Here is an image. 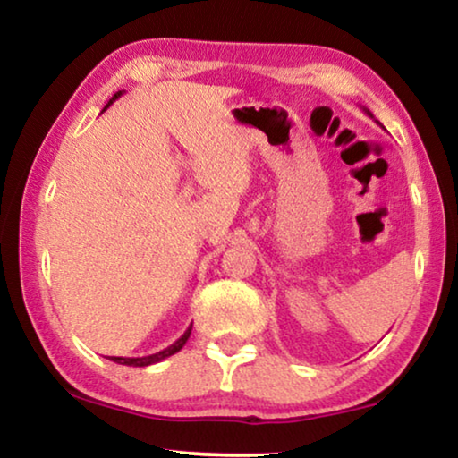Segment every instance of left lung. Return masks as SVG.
Here are the masks:
<instances>
[{"label": "left lung", "mask_w": 458, "mask_h": 458, "mask_svg": "<svg viewBox=\"0 0 458 458\" xmlns=\"http://www.w3.org/2000/svg\"><path fill=\"white\" fill-rule=\"evenodd\" d=\"M365 109V107H363ZM365 112H367V115H371V112H369V109H365ZM371 118H373V115H371Z\"/></svg>", "instance_id": "8db88e82"}]
</instances>
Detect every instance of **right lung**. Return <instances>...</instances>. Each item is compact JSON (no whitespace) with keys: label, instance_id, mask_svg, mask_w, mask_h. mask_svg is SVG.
I'll use <instances>...</instances> for the list:
<instances>
[{"label":"right lung","instance_id":"obj_1","mask_svg":"<svg viewBox=\"0 0 458 458\" xmlns=\"http://www.w3.org/2000/svg\"><path fill=\"white\" fill-rule=\"evenodd\" d=\"M122 95V91H118L114 95L112 99L107 101V106L103 107V109H107L109 106H112V103L118 99ZM191 330H192V324L186 327V332L182 334V336H180L176 343L174 344H170L167 346V349H164V351H159V352H156V355H149V357H137V359H131V357H109V360H114V363H120V365H131V367H147V365H153V363H159V360H164L165 357H172V355H176V352L182 349V346L186 344V340H189V336H191Z\"/></svg>","mask_w":458,"mask_h":458}]
</instances>
